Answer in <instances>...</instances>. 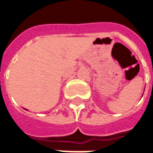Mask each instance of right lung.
Wrapping results in <instances>:
<instances>
[{"mask_svg": "<svg viewBox=\"0 0 153 153\" xmlns=\"http://www.w3.org/2000/svg\"><path fill=\"white\" fill-rule=\"evenodd\" d=\"M24 109H25V108H24ZM25 109V110H27V109Z\"/></svg>", "mask_w": 153, "mask_h": 153, "instance_id": "add662e5", "label": "right lung"}]
</instances>
